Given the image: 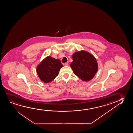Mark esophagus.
<instances>
[{"label": "esophagus", "mask_w": 133, "mask_h": 133, "mask_svg": "<svg viewBox=\"0 0 133 133\" xmlns=\"http://www.w3.org/2000/svg\"><path fill=\"white\" fill-rule=\"evenodd\" d=\"M68 65H69V64H68V62H66V63H64V65H65V66H68Z\"/></svg>", "instance_id": "obj_1"}]
</instances>
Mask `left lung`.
Segmentation results:
<instances>
[{"instance_id": "8db88e82", "label": "left lung", "mask_w": 133, "mask_h": 133, "mask_svg": "<svg viewBox=\"0 0 133 133\" xmlns=\"http://www.w3.org/2000/svg\"><path fill=\"white\" fill-rule=\"evenodd\" d=\"M70 66L74 74L83 81H89L94 77L98 71L97 62L94 56L81 51L75 52Z\"/></svg>"}]
</instances>
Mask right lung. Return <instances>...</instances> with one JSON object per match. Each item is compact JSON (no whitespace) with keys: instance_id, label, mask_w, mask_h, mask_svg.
<instances>
[{"instance_id":"1","label":"right lung","mask_w":133,"mask_h":133,"mask_svg":"<svg viewBox=\"0 0 133 133\" xmlns=\"http://www.w3.org/2000/svg\"><path fill=\"white\" fill-rule=\"evenodd\" d=\"M62 66L60 60L49 56L37 66V74L41 81L48 83L53 81L57 76Z\"/></svg>"}]
</instances>
